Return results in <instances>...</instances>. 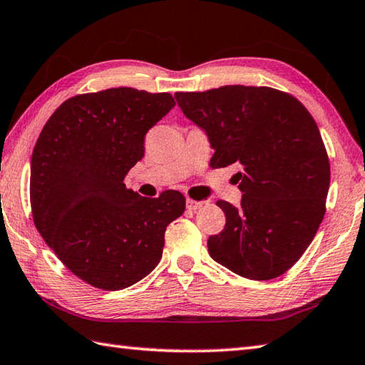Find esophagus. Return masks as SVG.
Listing matches in <instances>:
<instances>
[{
	"mask_svg": "<svg viewBox=\"0 0 365 365\" xmlns=\"http://www.w3.org/2000/svg\"><path fill=\"white\" fill-rule=\"evenodd\" d=\"M203 205H205V202H197V200H194V198H187V200H185V206H187V208L192 211L200 210Z\"/></svg>",
	"mask_w": 365,
	"mask_h": 365,
	"instance_id": "obj_1",
	"label": "esophagus"
}]
</instances>
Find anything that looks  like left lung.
I'll return each instance as SVG.
<instances>
[{
    "label": "left lung",
    "mask_w": 365,
    "mask_h": 365,
    "mask_svg": "<svg viewBox=\"0 0 365 365\" xmlns=\"http://www.w3.org/2000/svg\"><path fill=\"white\" fill-rule=\"evenodd\" d=\"M175 97L208 135L210 167H242V205L216 202L225 227L208 238L210 256L247 279L278 278L302 257L326 212L331 163L313 115L291 93L267 86Z\"/></svg>",
    "instance_id": "8db88e82"
}]
</instances>
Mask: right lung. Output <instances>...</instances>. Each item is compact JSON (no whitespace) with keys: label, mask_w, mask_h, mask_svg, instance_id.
I'll return each instance as SVG.
<instances>
[{"label":"right lung","mask_w":365,"mask_h":365,"mask_svg":"<svg viewBox=\"0 0 365 365\" xmlns=\"http://www.w3.org/2000/svg\"><path fill=\"white\" fill-rule=\"evenodd\" d=\"M171 93L132 87L65 100L31 157L30 203L47 246L76 277L103 291L138 283L160 262L167 225L185 198H148L123 178L144 155V136L171 108Z\"/></svg>","instance_id":"obj_1"}]
</instances>
